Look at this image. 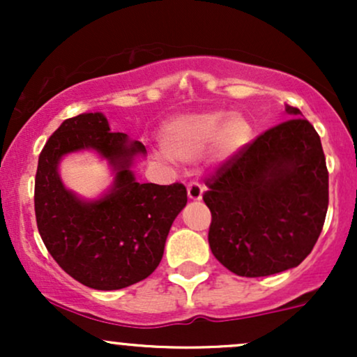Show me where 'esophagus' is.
Returning a JSON list of instances; mask_svg holds the SVG:
<instances>
[{
  "label": "esophagus",
  "instance_id": "obj_1",
  "mask_svg": "<svg viewBox=\"0 0 357 357\" xmlns=\"http://www.w3.org/2000/svg\"><path fill=\"white\" fill-rule=\"evenodd\" d=\"M203 191H204V188L199 183L191 181L190 184H188V198L192 199V202H198V199H202Z\"/></svg>",
  "mask_w": 357,
  "mask_h": 357
}]
</instances>
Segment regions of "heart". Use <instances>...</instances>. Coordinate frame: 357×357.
Returning <instances> with one entry per match:
<instances>
[{"label":"heart","instance_id":"1","mask_svg":"<svg viewBox=\"0 0 357 357\" xmlns=\"http://www.w3.org/2000/svg\"><path fill=\"white\" fill-rule=\"evenodd\" d=\"M248 137L250 126L243 117L216 110L176 119L167 126L162 146L173 161L191 165L211 146L220 158H228L247 144Z\"/></svg>","mask_w":357,"mask_h":357}]
</instances>
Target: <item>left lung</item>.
I'll return each instance as SVG.
<instances>
[{"mask_svg": "<svg viewBox=\"0 0 357 357\" xmlns=\"http://www.w3.org/2000/svg\"><path fill=\"white\" fill-rule=\"evenodd\" d=\"M206 178L208 241L240 277L294 268L312 252L329 204L321 137L297 107Z\"/></svg>", "mask_w": 357, "mask_h": 357, "instance_id": "1", "label": "left lung"}]
</instances>
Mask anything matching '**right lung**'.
Masks as SVG:
<instances>
[{
  "instance_id": "add662e5",
  "label": "right lung",
  "mask_w": 357,
  "mask_h": 357,
  "mask_svg": "<svg viewBox=\"0 0 357 357\" xmlns=\"http://www.w3.org/2000/svg\"><path fill=\"white\" fill-rule=\"evenodd\" d=\"M93 149L116 171L104 199L84 202L58 176L61 155ZM144 144L112 132L100 112L63 121L38 158L35 178L36 227L53 260L80 284L96 290L124 289L158 268L171 225L186 206L181 183H137L130 165Z\"/></svg>"
}]
</instances>
